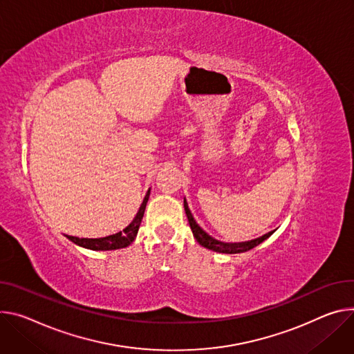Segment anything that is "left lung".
I'll list each match as a JSON object with an SVG mask.
<instances>
[{"mask_svg": "<svg viewBox=\"0 0 354 354\" xmlns=\"http://www.w3.org/2000/svg\"><path fill=\"white\" fill-rule=\"evenodd\" d=\"M183 206H185V213L187 216V221H189V226L192 229V233H194V237L196 239V241L205 247V248H209L212 251H216V252H223V254H239V252H245L254 247H257L259 244H261L264 240H267L270 236L274 234L275 230L272 232H268L267 234L261 236V237H257L254 240H248V241H241V243H224V241H220V240H216L214 237L209 236L199 224L196 223V220L194 218V216H192V212L189 210V206H187V202L186 199H183Z\"/></svg>", "mask_w": 354, "mask_h": 354, "instance_id": "obj_1", "label": "left lung"}]
</instances>
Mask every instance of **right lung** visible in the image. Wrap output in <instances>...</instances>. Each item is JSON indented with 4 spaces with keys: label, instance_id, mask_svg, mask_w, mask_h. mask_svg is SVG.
Wrapping results in <instances>:
<instances>
[{
    "label": "right lung",
    "instance_id": "add662e5",
    "mask_svg": "<svg viewBox=\"0 0 354 354\" xmlns=\"http://www.w3.org/2000/svg\"><path fill=\"white\" fill-rule=\"evenodd\" d=\"M149 194H151V189H148L137 216L122 232H118V233L107 236V237H100V239H79V237H73V236H68V239L80 247L94 250V251H107V250H118V248L128 247L136 240V237L138 234V229L141 226L144 212H145V207H147V203L149 199Z\"/></svg>",
    "mask_w": 354,
    "mask_h": 354
}]
</instances>
